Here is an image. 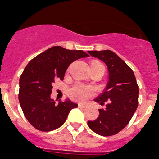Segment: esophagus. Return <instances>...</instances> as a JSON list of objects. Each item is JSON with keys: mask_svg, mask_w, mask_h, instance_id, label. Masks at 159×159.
Listing matches in <instances>:
<instances>
[{"mask_svg": "<svg viewBox=\"0 0 159 159\" xmlns=\"http://www.w3.org/2000/svg\"><path fill=\"white\" fill-rule=\"evenodd\" d=\"M78 107H79V108H85L88 107V104H78Z\"/></svg>", "mask_w": 159, "mask_h": 159, "instance_id": "esophagus-1", "label": "esophagus"}]
</instances>
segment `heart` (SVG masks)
<instances>
[{
    "mask_svg": "<svg viewBox=\"0 0 159 159\" xmlns=\"http://www.w3.org/2000/svg\"><path fill=\"white\" fill-rule=\"evenodd\" d=\"M97 66L101 67L104 68V67L101 62L94 61L91 63V66ZM70 96L73 100L78 101H85V100L88 99L89 97H92L94 95V90L90 87L86 86V85H83V84H80L78 83L76 85H74L72 88L70 89Z\"/></svg>",
    "mask_w": 159,
    "mask_h": 159,
    "instance_id": "1",
    "label": "heart"
}]
</instances>
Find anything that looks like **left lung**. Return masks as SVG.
Wrapping results in <instances>:
<instances>
[{"label":"left lung","mask_w":159,"mask_h":159,"mask_svg":"<svg viewBox=\"0 0 159 159\" xmlns=\"http://www.w3.org/2000/svg\"><path fill=\"white\" fill-rule=\"evenodd\" d=\"M92 57L106 64L108 82L104 92L94 101L104 105L99 116L88 121L90 129L102 136L114 135L128 125L138 107L139 86L132 70L115 53L109 50L89 51Z\"/></svg>","instance_id":"obj_1"}]
</instances>
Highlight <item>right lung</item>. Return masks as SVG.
Wrapping results in <instances>:
<instances>
[{
  "label": "right lung",
  "mask_w": 159,
  "mask_h": 159,
  "mask_svg": "<svg viewBox=\"0 0 159 159\" xmlns=\"http://www.w3.org/2000/svg\"><path fill=\"white\" fill-rule=\"evenodd\" d=\"M89 57L83 51L55 46L31 59L20 78L19 101L24 116L35 129L51 131L60 128L71 109L78 107L69 99L56 104L51 98L53 84L63 80L75 60Z\"/></svg>",
  "instance_id": "add662e5"
}]
</instances>
